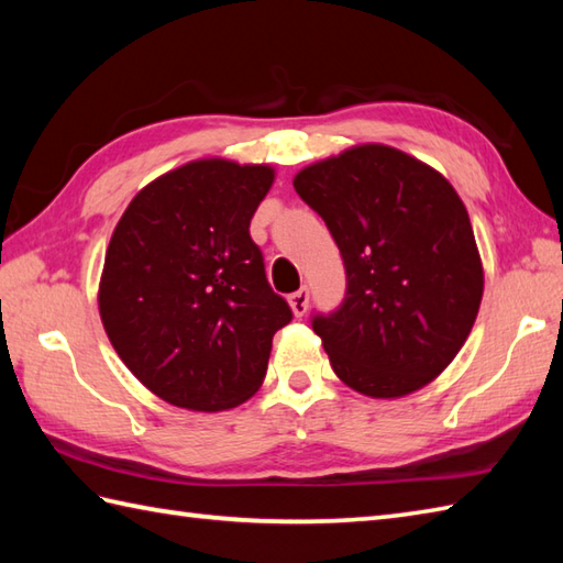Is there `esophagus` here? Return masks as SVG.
I'll use <instances>...</instances> for the list:
<instances>
[{
    "instance_id": "obj_1",
    "label": "esophagus",
    "mask_w": 563,
    "mask_h": 563,
    "mask_svg": "<svg viewBox=\"0 0 563 563\" xmlns=\"http://www.w3.org/2000/svg\"><path fill=\"white\" fill-rule=\"evenodd\" d=\"M290 307H292V314L295 317H302L309 307V290L300 288L297 292L290 295Z\"/></svg>"
}]
</instances>
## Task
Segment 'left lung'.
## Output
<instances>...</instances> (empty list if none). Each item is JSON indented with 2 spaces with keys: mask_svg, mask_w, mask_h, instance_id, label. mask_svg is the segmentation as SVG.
<instances>
[{
  "mask_svg": "<svg viewBox=\"0 0 563 563\" xmlns=\"http://www.w3.org/2000/svg\"><path fill=\"white\" fill-rule=\"evenodd\" d=\"M292 186L339 244L349 290L312 329L343 385L399 399L430 385L479 314L484 266L457 190L397 147L355 145Z\"/></svg>",
  "mask_w": 563,
  "mask_h": 563,
  "instance_id": "1",
  "label": "left lung"
}]
</instances>
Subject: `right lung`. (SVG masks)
Returning <instances> with one entry per match:
<instances>
[{
  "label": "right lung",
  "instance_id": "add662e5",
  "mask_svg": "<svg viewBox=\"0 0 563 563\" xmlns=\"http://www.w3.org/2000/svg\"><path fill=\"white\" fill-rule=\"evenodd\" d=\"M273 181L271 164L194 159L154 178L118 220L99 314L125 367L159 399L214 413L263 385L275 331L292 319L249 234Z\"/></svg>",
  "mask_w": 563,
  "mask_h": 563
}]
</instances>
